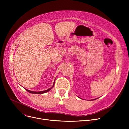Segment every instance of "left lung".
Wrapping results in <instances>:
<instances>
[{
    "label": "left lung",
    "mask_w": 129,
    "mask_h": 129,
    "mask_svg": "<svg viewBox=\"0 0 129 129\" xmlns=\"http://www.w3.org/2000/svg\"><path fill=\"white\" fill-rule=\"evenodd\" d=\"M96 99H94V100H96Z\"/></svg>",
    "instance_id": "left-lung-1"
}]
</instances>
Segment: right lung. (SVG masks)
I'll return each mask as SVG.
<instances>
[{
    "instance_id": "add662e5",
    "label": "right lung",
    "mask_w": 129,
    "mask_h": 129,
    "mask_svg": "<svg viewBox=\"0 0 129 129\" xmlns=\"http://www.w3.org/2000/svg\"><path fill=\"white\" fill-rule=\"evenodd\" d=\"M54 82H55V80H54V83H53V86L51 87V88H49V89H48V90H45V91H39V92H35V91H30V90H27V89H25V88H24L26 90L27 92H29V93H34V94H42V93H46V92H48V91H49L51 89H52L53 87H54Z\"/></svg>"
}]
</instances>
